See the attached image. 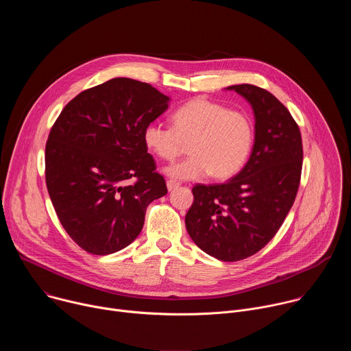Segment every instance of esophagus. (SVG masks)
I'll use <instances>...</instances> for the list:
<instances>
[{
    "label": "esophagus",
    "mask_w": 351,
    "mask_h": 351,
    "mask_svg": "<svg viewBox=\"0 0 351 351\" xmlns=\"http://www.w3.org/2000/svg\"><path fill=\"white\" fill-rule=\"evenodd\" d=\"M179 186H180V182H178V180H173V179H168L167 180V187H168L169 191L176 189V187H179Z\"/></svg>",
    "instance_id": "esophagus-1"
}]
</instances>
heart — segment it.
<instances>
[{"mask_svg": "<svg viewBox=\"0 0 351 351\" xmlns=\"http://www.w3.org/2000/svg\"><path fill=\"white\" fill-rule=\"evenodd\" d=\"M171 119L172 128L149 122L143 141L148 152L167 161L180 156L189 143L191 156L165 169L172 178L190 180L210 173L217 179L230 178L252 153L254 126L243 111L197 97L176 108Z\"/></svg>", "mask_w": 351, "mask_h": 351, "instance_id": "b5f03b06", "label": "heart"}]
</instances>
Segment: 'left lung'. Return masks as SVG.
<instances>
[{"label": "left lung", "mask_w": 351, "mask_h": 351, "mask_svg": "<svg viewBox=\"0 0 351 351\" xmlns=\"http://www.w3.org/2000/svg\"><path fill=\"white\" fill-rule=\"evenodd\" d=\"M252 106L256 137L244 168L225 183L195 184L186 229L204 253L221 261L252 257L276 234L300 186L303 143L289 110L265 88L234 84Z\"/></svg>", "instance_id": "1"}]
</instances>
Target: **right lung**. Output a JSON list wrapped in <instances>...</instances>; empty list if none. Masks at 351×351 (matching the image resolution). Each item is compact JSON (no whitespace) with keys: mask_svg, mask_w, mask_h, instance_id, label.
Listing matches in <instances>:
<instances>
[{"mask_svg":"<svg viewBox=\"0 0 351 351\" xmlns=\"http://www.w3.org/2000/svg\"><path fill=\"white\" fill-rule=\"evenodd\" d=\"M169 97L115 77L65 106L45 144V183L58 219L87 253L107 256L141 232L145 210L168 193L143 141ZM132 182H130V180Z\"/></svg>","mask_w":351,"mask_h":351,"instance_id":"add662e5","label":"right lung"}]
</instances>
